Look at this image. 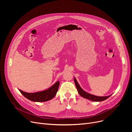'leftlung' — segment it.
Segmentation results:
<instances>
[{
	"instance_id": "left-lung-1",
	"label": "left lung",
	"mask_w": 132,
	"mask_h": 132,
	"mask_svg": "<svg viewBox=\"0 0 132 132\" xmlns=\"http://www.w3.org/2000/svg\"><path fill=\"white\" fill-rule=\"evenodd\" d=\"M74 82L79 95L81 96H82V97L85 98L87 100H90L92 101H95V102H101V101H103L108 99L111 96V95H110L108 96H97L95 95H92L90 94L87 93L81 88V87L78 84V82L77 79H75V78H74Z\"/></svg>"
}]
</instances>
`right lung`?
<instances>
[{
  "label": "right lung",
  "instance_id": "right-lung-1",
  "mask_svg": "<svg viewBox=\"0 0 132 132\" xmlns=\"http://www.w3.org/2000/svg\"><path fill=\"white\" fill-rule=\"evenodd\" d=\"M59 86V81H57L56 83L45 90L38 92L36 93H29L24 92L21 90L19 89L26 98L33 102H43L51 100L55 96L58 92Z\"/></svg>",
  "mask_w": 132,
  "mask_h": 132
}]
</instances>
